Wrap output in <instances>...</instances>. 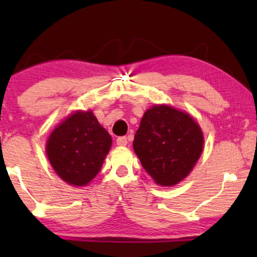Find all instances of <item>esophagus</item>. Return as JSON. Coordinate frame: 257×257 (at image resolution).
<instances>
[{"label":"esophagus","instance_id":"obj_1","mask_svg":"<svg viewBox=\"0 0 257 257\" xmlns=\"http://www.w3.org/2000/svg\"><path fill=\"white\" fill-rule=\"evenodd\" d=\"M116 143H117V145H119V146H125L126 144H128V139H126V137H119V138H117Z\"/></svg>","mask_w":257,"mask_h":257}]
</instances>
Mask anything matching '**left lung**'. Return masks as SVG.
Returning a JSON list of instances; mask_svg holds the SVG:
<instances>
[{
    "label": "left lung",
    "mask_w": 257,
    "mask_h": 257,
    "mask_svg": "<svg viewBox=\"0 0 257 257\" xmlns=\"http://www.w3.org/2000/svg\"><path fill=\"white\" fill-rule=\"evenodd\" d=\"M203 143V133L192 117L161 105L145 112L133 146L156 184L173 186L192 170Z\"/></svg>",
    "instance_id": "left-lung-1"
}]
</instances>
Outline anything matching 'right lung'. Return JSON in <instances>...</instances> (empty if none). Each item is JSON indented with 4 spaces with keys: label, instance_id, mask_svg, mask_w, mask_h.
<instances>
[{
    "label": "right lung",
    "instance_id": "add662e5",
    "mask_svg": "<svg viewBox=\"0 0 257 257\" xmlns=\"http://www.w3.org/2000/svg\"><path fill=\"white\" fill-rule=\"evenodd\" d=\"M112 139L90 111L76 112L47 141L52 167L67 184L84 186L98 175Z\"/></svg>",
    "mask_w": 257,
    "mask_h": 257
}]
</instances>
